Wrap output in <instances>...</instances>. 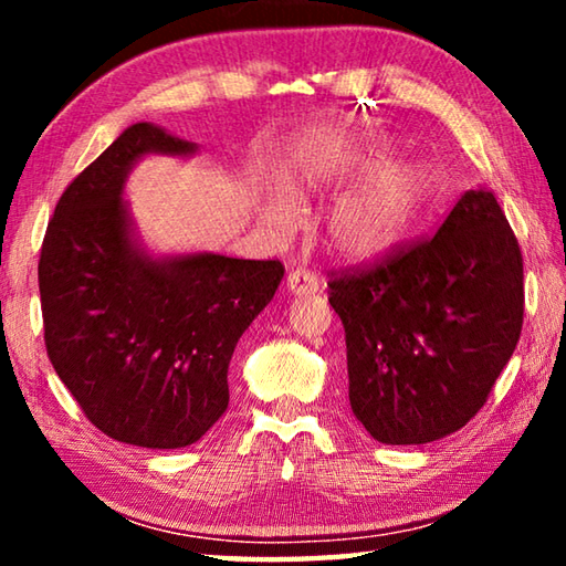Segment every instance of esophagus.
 Instances as JSON below:
<instances>
[{
	"instance_id": "34e87169",
	"label": "esophagus",
	"mask_w": 566,
	"mask_h": 566,
	"mask_svg": "<svg viewBox=\"0 0 566 566\" xmlns=\"http://www.w3.org/2000/svg\"><path fill=\"white\" fill-rule=\"evenodd\" d=\"M322 286L319 276L306 270H292L286 274V290L292 294H314Z\"/></svg>"
}]
</instances>
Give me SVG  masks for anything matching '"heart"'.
<instances>
[{
	"label": "heart",
	"instance_id": "1",
	"mask_svg": "<svg viewBox=\"0 0 566 566\" xmlns=\"http://www.w3.org/2000/svg\"><path fill=\"white\" fill-rule=\"evenodd\" d=\"M385 157V147H359L312 177L314 185H342L368 175L334 205L327 219V242L344 260L367 262L389 254L411 234L432 202L434 177L424 161L399 157L380 166ZM266 217L276 229H290L296 207L280 197L266 209Z\"/></svg>",
	"mask_w": 566,
	"mask_h": 566
}]
</instances>
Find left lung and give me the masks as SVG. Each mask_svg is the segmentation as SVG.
Listing matches in <instances>:
<instances>
[{
    "instance_id": "left-lung-1",
    "label": "left lung",
    "mask_w": 566,
    "mask_h": 566,
    "mask_svg": "<svg viewBox=\"0 0 566 566\" xmlns=\"http://www.w3.org/2000/svg\"><path fill=\"white\" fill-rule=\"evenodd\" d=\"M329 304L354 417L381 444L434 442L484 407L520 342V242L492 191H464L432 237L332 272Z\"/></svg>"
}]
</instances>
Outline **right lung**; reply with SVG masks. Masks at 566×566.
<instances>
[{"mask_svg":"<svg viewBox=\"0 0 566 566\" xmlns=\"http://www.w3.org/2000/svg\"><path fill=\"white\" fill-rule=\"evenodd\" d=\"M195 149L132 124L64 189L42 242L52 367L99 432L134 447L195 444L224 415L229 359L284 276L280 260H151L134 244L122 199L134 161Z\"/></svg>","mask_w":566,"mask_h":566,"instance_id":"obj_1","label":"right lung"}]
</instances>
